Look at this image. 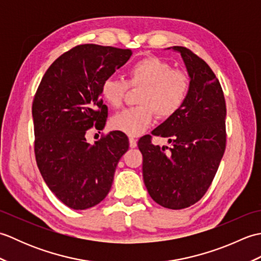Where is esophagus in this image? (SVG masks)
<instances>
[{
	"label": "esophagus",
	"mask_w": 261,
	"mask_h": 261,
	"mask_svg": "<svg viewBox=\"0 0 261 261\" xmlns=\"http://www.w3.org/2000/svg\"><path fill=\"white\" fill-rule=\"evenodd\" d=\"M129 143H130V147L131 148H136L137 147V140L135 139V138H130Z\"/></svg>",
	"instance_id": "esophagus-1"
}]
</instances>
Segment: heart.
<instances>
[{"label": "heart", "mask_w": 261, "mask_h": 261, "mask_svg": "<svg viewBox=\"0 0 261 261\" xmlns=\"http://www.w3.org/2000/svg\"><path fill=\"white\" fill-rule=\"evenodd\" d=\"M127 86L140 88L135 108L124 109L111 119V127L136 137L151 125L154 112L168 119L184 107L190 93V79L185 71L173 69L158 57H147L135 63L126 71V81L109 77L103 81L99 93L109 107L118 108L123 101Z\"/></svg>", "instance_id": "obj_1"}]
</instances>
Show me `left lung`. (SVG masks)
<instances>
[{
    "mask_svg": "<svg viewBox=\"0 0 261 261\" xmlns=\"http://www.w3.org/2000/svg\"><path fill=\"white\" fill-rule=\"evenodd\" d=\"M167 49L180 54L190 93L184 107L151 132L167 138L169 151L147 136L138 147L149 195L164 207L180 210L203 197L218 171L225 150L226 108L220 82L203 59L185 47Z\"/></svg>",
    "mask_w": 261,
    "mask_h": 261,
    "instance_id": "left-lung-1",
    "label": "left lung"
}]
</instances>
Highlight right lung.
<instances>
[{"mask_svg": "<svg viewBox=\"0 0 261 261\" xmlns=\"http://www.w3.org/2000/svg\"><path fill=\"white\" fill-rule=\"evenodd\" d=\"M130 49L93 43L63 54L43 75L32 103L38 168L55 195L73 210L95 206L108 195L129 139L112 131L91 145L86 132L105 125L99 88L130 59Z\"/></svg>", "mask_w": 261, "mask_h": 261, "instance_id": "1", "label": "right lung"}]
</instances>
